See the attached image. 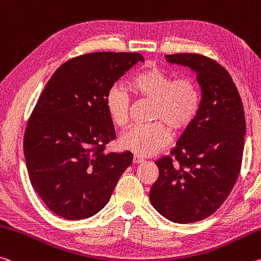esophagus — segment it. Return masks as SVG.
Instances as JSON below:
<instances>
[{"instance_id":"34e87169","label":"esophagus","mask_w":261,"mask_h":261,"mask_svg":"<svg viewBox=\"0 0 261 261\" xmlns=\"http://www.w3.org/2000/svg\"><path fill=\"white\" fill-rule=\"evenodd\" d=\"M134 164H142V163H144V159L143 158H140L139 155H135L134 156Z\"/></svg>"}]
</instances>
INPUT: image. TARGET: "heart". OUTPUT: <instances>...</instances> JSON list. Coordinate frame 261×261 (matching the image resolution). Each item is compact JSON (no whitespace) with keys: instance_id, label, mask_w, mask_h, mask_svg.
<instances>
[{"instance_id":"obj_1","label":"heart","mask_w":261,"mask_h":261,"mask_svg":"<svg viewBox=\"0 0 261 261\" xmlns=\"http://www.w3.org/2000/svg\"><path fill=\"white\" fill-rule=\"evenodd\" d=\"M129 89L137 96L152 101L154 105L153 121L165 122L173 132L185 130L200 109V89L193 79L173 80L167 72L153 65L134 75ZM129 106V94L119 86L111 87L106 96V108L116 125L122 126L126 123ZM162 123L129 127L119 136V147L142 156L154 154L169 142V131Z\"/></svg>"}]
</instances>
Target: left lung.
<instances>
[{"mask_svg":"<svg viewBox=\"0 0 261 261\" xmlns=\"http://www.w3.org/2000/svg\"><path fill=\"white\" fill-rule=\"evenodd\" d=\"M166 60L196 73L202 100L171 155L154 161L159 176L150 200L165 218L186 224L209 217L229 196L241 171L246 123L237 87L220 64L195 53Z\"/></svg>","mask_w":261,"mask_h":261,"instance_id":"8db88e82","label":"left lung"}]
</instances>
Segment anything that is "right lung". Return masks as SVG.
Masks as SVG:
<instances>
[{
    "label": "right lung",
    "instance_id": "add662e5",
    "mask_svg": "<svg viewBox=\"0 0 261 261\" xmlns=\"http://www.w3.org/2000/svg\"><path fill=\"white\" fill-rule=\"evenodd\" d=\"M139 53L95 52L66 61L49 79L29 118L24 158L45 205L69 221L97 214L132 164V153H106L115 137L108 90Z\"/></svg>",
    "mask_w": 261,
    "mask_h": 261
}]
</instances>
